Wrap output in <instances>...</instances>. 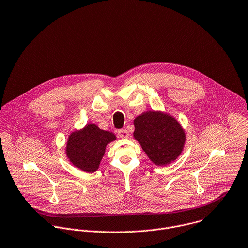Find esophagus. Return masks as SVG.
<instances>
[{
	"mask_svg": "<svg viewBox=\"0 0 248 248\" xmlns=\"http://www.w3.org/2000/svg\"><path fill=\"white\" fill-rule=\"evenodd\" d=\"M118 135L120 136V137H122V138H126V137H128V131L126 130V129H124V128H122V129H118Z\"/></svg>",
	"mask_w": 248,
	"mask_h": 248,
	"instance_id": "34e87169",
	"label": "esophagus"
}]
</instances>
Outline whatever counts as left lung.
Instances as JSON below:
<instances>
[{"mask_svg": "<svg viewBox=\"0 0 248 248\" xmlns=\"http://www.w3.org/2000/svg\"><path fill=\"white\" fill-rule=\"evenodd\" d=\"M134 137L156 166L170 163L182 152L185 134L170 116L146 112L134 120Z\"/></svg>", "mask_w": 248, "mask_h": 248, "instance_id": "1", "label": "left lung"}]
</instances>
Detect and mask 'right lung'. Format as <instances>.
I'll return each mask as SVG.
<instances>
[{
	"label": "right lung",
	"mask_w": 248,
	"mask_h": 248,
	"mask_svg": "<svg viewBox=\"0 0 248 248\" xmlns=\"http://www.w3.org/2000/svg\"><path fill=\"white\" fill-rule=\"evenodd\" d=\"M115 139L113 133L91 124L82 130L71 134L67 143V155L77 168L93 172L99 167L107 144Z\"/></svg>",
	"instance_id": "1"
}]
</instances>
